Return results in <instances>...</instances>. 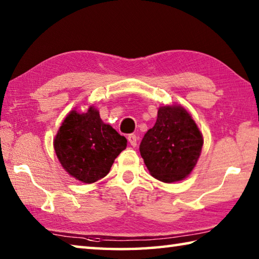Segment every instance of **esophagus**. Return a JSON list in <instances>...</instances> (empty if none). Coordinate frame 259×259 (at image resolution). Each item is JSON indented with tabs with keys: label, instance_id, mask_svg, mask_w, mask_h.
Segmentation results:
<instances>
[{
	"label": "esophagus",
	"instance_id": "obj_1",
	"mask_svg": "<svg viewBox=\"0 0 259 259\" xmlns=\"http://www.w3.org/2000/svg\"><path fill=\"white\" fill-rule=\"evenodd\" d=\"M127 140H128V142L131 143V146H132V147H137V144H138V138H137V135H135V134H130L128 137H127Z\"/></svg>",
	"mask_w": 259,
	"mask_h": 259
}]
</instances>
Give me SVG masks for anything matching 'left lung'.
<instances>
[{
  "label": "left lung",
  "instance_id": "obj_1",
  "mask_svg": "<svg viewBox=\"0 0 259 259\" xmlns=\"http://www.w3.org/2000/svg\"><path fill=\"white\" fill-rule=\"evenodd\" d=\"M203 139L184 108L165 106L155 126L144 134L140 153L153 178L171 183L183 180L196 166Z\"/></svg>",
  "mask_w": 259,
  "mask_h": 259
}]
</instances>
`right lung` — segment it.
<instances>
[{
    "label": "right lung",
    "mask_w": 259,
    "mask_h": 259,
    "mask_svg": "<svg viewBox=\"0 0 259 259\" xmlns=\"http://www.w3.org/2000/svg\"><path fill=\"white\" fill-rule=\"evenodd\" d=\"M126 146V138L104 124L92 107L84 113L71 111L54 140V150L63 168L84 183L104 178Z\"/></svg>",
    "instance_id": "obj_1"
}]
</instances>
